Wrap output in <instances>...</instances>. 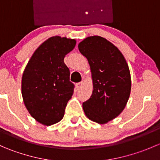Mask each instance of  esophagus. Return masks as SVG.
I'll return each instance as SVG.
<instances>
[{"label":"esophagus","instance_id":"34e87169","mask_svg":"<svg viewBox=\"0 0 160 160\" xmlns=\"http://www.w3.org/2000/svg\"><path fill=\"white\" fill-rule=\"evenodd\" d=\"M83 81L80 82V83H76V88H77V89H80V88H81V86H82V85H83Z\"/></svg>","mask_w":160,"mask_h":160}]
</instances>
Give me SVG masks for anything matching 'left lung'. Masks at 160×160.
I'll list each match as a JSON object with an SVG mask.
<instances>
[{
  "label": "left lung",
  "mask_w": 160,
  "mask_h": 160,
  "mask_svg": "<svg viewBox=\"0 0 160 160\" xmlns=\"http://www.w3.org/2000/svg\"><path fill=\"white\" fill-rule=\"evenodd\" d=\"M78 49L88 59L93 80V92L83 103V111L90 120L106 124L122 112L128 101L132 87L128 65L120 50L103 37H88Z\"/></svg>",
  "instance_id": "obj_1"
}]
</instances>
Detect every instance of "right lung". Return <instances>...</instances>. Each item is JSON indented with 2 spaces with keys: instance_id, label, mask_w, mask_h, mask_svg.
I'll list each match as a JSON object with an SVG mask.
<instances>
[{
  "instance_id": "right-lung-1",
  "label": "right lung",
  "mask_w": 160,
  "mask_h": 160,
  "mask_svg": "<svg viewBox=\"0 0 160 160\" xmlns=\"http://www.w3.org/2000/svg\"><path fill=\"white\" fill-rule=\"evenodd\" d=\"M75 39L53 36L34 52L22 74V94L32 117L44 125L63 118L66 106L73 93L70 70L64 57L76 46Z\"/></svg>"
}]
</instances>
